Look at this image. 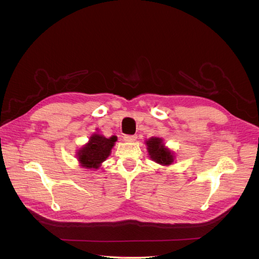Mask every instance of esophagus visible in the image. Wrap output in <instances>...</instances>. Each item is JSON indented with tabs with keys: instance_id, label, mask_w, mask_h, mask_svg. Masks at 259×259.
Masks as SVG:
<instances>
[{
	"instance_id": "1",
	"label": "esophagus",
	"mask_w": 259,
	"mask_h": 259,
	"mask_svg": "<svg viewBox=\"0 0 259 259\" xmlns=\"http://www.w3.org/2000/svg\"><path fill=\"white\" fill-rule=\"evenodd\" d=\"M136 139H137V135H125L124 136V142H127V143L135 142Z\"/></svg>"
}]
</instances>
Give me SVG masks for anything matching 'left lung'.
<instances>
[{"mask_svg": "<svg viewBox=\"0 0 259 259\" xmlns=\"http://www.w3.org/2000/svg\"><path fill=\"white\" fill-rule=\"evenodd\" d=\"M150 159L162 166H168L175 161V153L168 149L160 137H151L145 142Z\"/></svg>", "mask_w": 259, "mask_h": 259, "instance_id": "1", "label": "left lung"}]
</instances>
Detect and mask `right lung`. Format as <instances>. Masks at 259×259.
Listing matches in <instances>:
<instances>
[{"label": "right lung", "instance_id": "1", "mask_svg": "<svg viewBox=\"0 0 259 259\" xmlns=\"http://www.w3.org/2000/svg\"><path fill=\"white\" fill-rule=\"evenodd\" d=\"M116 139V136L106 138L99 133H94L75 154L80 166L92 170L98 169L110 155Z\"/></svg>", "mask_w": 259, "mask_h": 259}]
</instances>
